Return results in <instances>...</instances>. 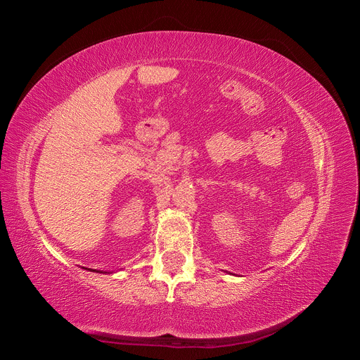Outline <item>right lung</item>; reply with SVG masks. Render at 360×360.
<instances>
[{
	"label": "right lung",
	"mask_w": 360,
	"mask_h": 360,
	"mask_svg": "<svg viewBox=\"0 0 360 360\" xmlns=\"http://www.w3.org/2000/svg\"><path fill=\"white\" fill-rule=\"evenodd\" d=\"M89 270H91V271H97V270H93V269H89ZM99 274H102V271H99ZM105 274H110V271H105Z\"/></svg>",
	"instance_id": "right-lung-1"
}]
</instances>
